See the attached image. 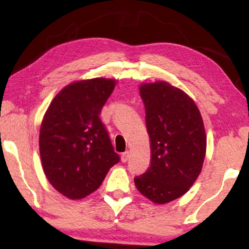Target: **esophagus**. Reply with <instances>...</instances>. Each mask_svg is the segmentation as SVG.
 Returning <instances> with one entry per match:
<instances>
[{"label":"esophagus","mask_w":249,"mask_h":249,"mask_svg":"<svg viewBox=\"0 0 249 249\" xmlns=\"http://www.w3.org/2000/svg\"><path fill=\"white\" fill-rule=\"evenodd\" d=\"M128 159H129V152L128 151H125L124 153H122V156H121L122 162H126V161H127Z\"/></svg>","instance_id":"esophagus-1"}]
</instances>
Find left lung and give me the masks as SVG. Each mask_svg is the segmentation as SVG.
<instances>
[{
    "label": "left lung",
    "mask_w": 249,
    "mask_h": 249,
    "mask_svg": "<svg viewBox=\"0 0 249 249\" xmlns=\"http://www.w3.org/2000/svg\"><path fill=\"white\" fill-rule=\"evenodd\" d=\"M140 94L151 161L134 183L150 201L164 204L186 193L201 173L206 152L204 124L194 100L170 83H143Z\"/></svg>",
    "instance_id": "1"
}]
</instances>
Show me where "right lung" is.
I'll return each instance as SVG.
<instances>
[{
  "label": "right lung",
  "mask_w": 249,
  "mask_h": 249,
  "mask_svg": "<svg viewBox=\"0 0 249 249\" xmlns=\"http://www.w3.org/2000/svg\"><path fill=\"white\" fill-rule=\"evenodd\" d=\"M116 80L96 78L70 83L47 108L39 132L44 173L56 191L80 199L98 190L120 157L114 151L100 111Z\"/></svg>",
  "instance_id": "1"
}]
</instances>
